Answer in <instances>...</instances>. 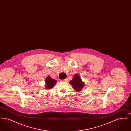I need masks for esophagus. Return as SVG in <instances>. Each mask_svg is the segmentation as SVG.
I'll return each mask as SVG.
<instances>
[{"label":"esophagus","mask_w":131,"mask_h":131,"mask_svg":"<svg viewBox=\"0 0 131 131\" xmlns=\"http://www.w3.org/2000/svg\"><path fill=\"white\" fill-rule=\"evenodd\" d=\"M60 81H64V82H67V81H68V79H65V80H60Z\"/></svg>","instance_id":"obj_1"}]
</instances>
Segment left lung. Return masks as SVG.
Returning <instances> with one entry per match:
<instances>
[{
  "instance_id": "1",
  "label": "left lung",
  "mask_w": 131,
  "mask_h": 131,
  "mask_svg": "<svg viewBox=\"0 0 131 131\" xmlns=\"http://www.w3.org/2000/svg\"><path fill=\"white\" fill-rule=\"evenodd\" d=\"M70 83L77 91H81L84 85V82L82 81L80 75L78 74L74 75Z\"/></svg>"
}]
</instances>
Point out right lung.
I'll return each instance as SVG.
<instances>
[{
  "label": "right lung",
  "mask_w": 131,
  "mask_h": 131,
  "mask_svg": "<svg viewBox=\"0 0 131 131\" xmlns=\"http://www.w3.org/2000/svg\"><path fill=\"white\" fill-rule=\"evenodd\" d=\"M46 89H50L55 85L57 81L56 80H54L50 78L49 76L47 77L46 79Z\"/></svg>",
  "instance_id": "right-lung-1"
}]
</instances>
